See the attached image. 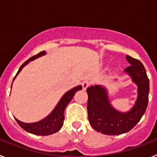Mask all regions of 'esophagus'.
<instances>
[{"mask_svg":"<svg viewBox=\"0 0 157 157\" xmlns=\"http://www.w3.org/2000/svg\"><path fill=\"white\" fill-rule=\"evenodd\" d=\"M90 85V82L89 81H83L82 83V88L84 89V90H86V89Z\"/></svg>","mask_w":157,"mask_h":157,"instance_id":"esophagus-1","label":"esophagus"}]
</instances>
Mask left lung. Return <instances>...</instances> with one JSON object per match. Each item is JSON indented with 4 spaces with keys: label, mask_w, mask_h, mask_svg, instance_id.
<instances>
[{
    "label": "left lung",
    "mask_w": 157,
    "mask_h": 157,
    "mask_svg": "<svg viewBox=\"0 0 157 157\" xmlns=\"http://www.w3.org/2000/svg\"><path fill=\"white\" fill-rule=\"evenodd\" d=\"M130 63L125 71L138 85V100L132 109L126 113L115 110L109 103L106 90L100 86L86 89L88 94L87 112L91 127L98 132L108 135H117L128 132L137 123L146 110L149 102V81L145 67L138 59L127 55Z\"/></svg>",
    "instance_id": "8db88e82"
}]
</instances>
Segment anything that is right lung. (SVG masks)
<instances>
[{
	"label": "right lung",
	"mask_w": 157,
	"mask_h": 157,
	"mask_svg": "<svg viewBox=\"0 0 157 157\" xmlns=\"http://www.w3.org/2000/svg\"><path fill=\"white\" fill-rule=\"evenodd\" d=\"M45 51H41L39 53H37V55H34V56L30 57L29 59H27V61H25L21 65V67H19L16 76L14 77L13 81L16 78V75L19 73V71L22 70V68L25 65H27L29 63V61L33 60V59L39 57V56H42V55H45ZM82 86H78L75 87V88H73L71 90L67 91L63 96V98L60 99V101H59V103L57 104V105L54 109V110L46 118H45L44 120L34 123H25L16 119V122L23 130H25L29 133H31L33 134H36V135H49V134H52L54 133L57 132L58 130H59V129L61 128L63 124V120H64V114H63V112H64L65 108H66L67 105H68L69 102L71 101L72 98L74 97L75 93L78 90H82Z\"/></svg>",
	"instance_id": "obj_1"
}]
</instances>
